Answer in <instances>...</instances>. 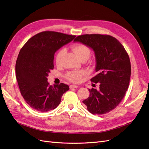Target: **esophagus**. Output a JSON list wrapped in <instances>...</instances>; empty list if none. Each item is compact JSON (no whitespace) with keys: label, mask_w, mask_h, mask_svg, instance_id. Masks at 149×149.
<instances>
[{"label":"esophagus","mask_w":149,"mask_h":149,"mask_svg":"<svg viewBox=\"0 0 149 149\" xmlns=\"http://www.w3.org/2000/svg\"><path fill=\"white\" fill-rule=\"evenodd\" d=\"M79 86H76V85H70V88L71 89V88H78Z\"/></svg>","instance_id":"esophagus-1"}]
</instances>
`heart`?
<instances>
[{
    "mask_svg": "<svg viewBox=\"0 0 149 149\" xmlns=\"http://www.w3.org/2000/svg\"><path fill=\"white\" fill-rule=\"evenodd\" d=\"M72 49L76 54V55L80 60L86 59L88 60L91 55V49L90 48L83 43H76L71 47ZM65 53V49H61L58 52L56 56L55 61L57 65H60ZM84 74L83 71H72L67 73L65 75L66 78L70 81L78 83L81 81L83 76Z\"/></svg>",
    "mask_w": 149,
    "mask_h": 149,
    "instance_id": "1",
    "label": "heart"
}]
</instances>
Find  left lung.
<instances>
[{
  "instance_id": "8db88e82",
  "label": "left lung",
  "mask_w": 149,
  "mask_h": 149,
  "mask_svg": "<svg viewBox=\"0 0 149 149\" xmlns=\"http://www.w3.org/2000/svg\"><path fill=\"white\" fill-rule=\"evenodd\" d=\"M74 41L92 48L96 57L97 74L91 81L100 89H89V96L83 101L93 114L108 113L119 105L129 87L131 66L129 56L119 40L108 35L86 34Z\"/></svg>"
}]
</instances>
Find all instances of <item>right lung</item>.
<instances>
[{"instance_id": "obj_1", "label": "right lung", "mask_w": 149, "mask_h": 149, "mask_svg": "<svg viewBox=\"0 0 149 149\" xmlns=\"http://www.w3.org/2000/svg\"><path fill=\"white\" fill-rule=\"evenodd\" d=\"M75 37L45 31L30 38L21 48L15 65L16 78L22 96L31 108L42 112L55 109L70 89L64 83L49 86L47 76L53 70L55 52Z\"/></svg>"}]
</instances>
